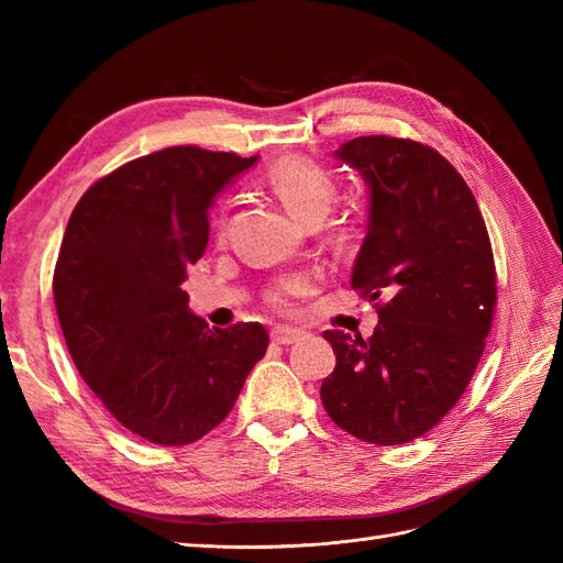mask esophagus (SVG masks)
<instances>
[{
  "instance_id": "1",
  "label": "esophagus",
  "mask_w": 563,
  "mask_h": 563,
  "mask_svg": "<svg viewBox=\"0 0 563 563\" xmlns=\"http://www.w3.org/2000/svg\"><path fill=\"white\" fill-rule=\"evenodd\" d=\"M302 338H305V331L300 329H288V327L272 329V340H275L277 345H294V343H300Z\"/></svg>"
}]
</instances>
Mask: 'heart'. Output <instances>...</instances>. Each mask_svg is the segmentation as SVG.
<instances>
[{
  "instance_id": "heart-1",
  "label": "heart",
  "mask_w": 563,
  "mask_h": 563,
  "mask_svg": "<svg viewBox=\"0 0 563 563\" xmlns=\"http://www.w3.org/2000/svg\"><path fill=\"white\" fill-rule=\"evenodd\" d=\"M265 185L275 192L288 213L310 228L319 225L329 216L338 199V183L329 168L298 157H288L272 166L265 174ZM335 232H343V228L335 225ZM218 236H223V223H218ZM312 288L314 277L310 272H296V275L272 284L265 300L272 310L288 312L294 310L298 298L310 296Z\"/></svg>"
}]
</instances>
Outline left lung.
I'll list each match as a JSON object with an SVG mask.
<instances>
[{
	"label": "left lung",
	"instance_id": "obj_1",
	"mask_svg": "<svg viewBox=\"0 0 563 563\" xmlns=\"http://www.w3.org/2000/svg\"><path fill=\"white\" fill-rule=\"evenodd\" d=\"M371 187L352 288L378 300L362 333L323 331L335 352L321 401L340 430L378 446L430 432L463 397L496 312V263L467 183L430 145L362 135L335 150Z\"/></svg>",
	"mask_w": 563,
	"mask_h": 563
}]
</instances>
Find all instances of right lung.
I'll return each mask as SVG.
<instances>
[{
    "label": "right lung",
    "instance_id": "right-lung-1",
    "mask_svg": "<svg viewBox=\"0 0 563 563\" xmlns=\"http://www.w3.org/2000/svg\"><path fill=\"white\" fill-rule=\"evenodd\" d=\"M258 157L176 145L96 180L67 220L54 300L93 395L150 444L223 422L267 350L263 323L209 329L180 288L209 242L213 197Z\"/></svg>",
    "mask_w": 563,
    "mask_h": 563
}]
</instances>
